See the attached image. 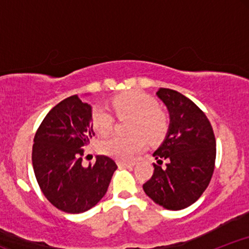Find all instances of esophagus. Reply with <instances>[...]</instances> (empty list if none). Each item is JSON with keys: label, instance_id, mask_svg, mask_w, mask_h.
<instances>
[{"label": "esophagus", "instance_id": "obj_1", "mask_svg": "<svg viewBox=\"0 0 249 249\" xmlns=\"http://www.w3.org/2000/svg\"><path fill=\"white\" fill-rule=\"evenodd\" d=\"M119 167H125V168H130L134 166V162H124V161H119L118 162Z\"/></svg>", "mask_w": 249, "mask_h": 249}]
</instances>
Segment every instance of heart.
I'll return each instance as SVG.
<instances>
[{"label":"heart","instance_id":"heart-1","mask_svg":"<svg viewBox=\"0 0 249 249\" xmlns=\"http://www.w3.org/2000/svg\"><path fill=\"white\" fill-rule=\"evenodd\" d=\"M111 108L118 118H132L128 132L133 134L128 137L113 136L103 141V153L127 161L144 150L146 145L145 136L151 142H159L166 137L170 119L152 96L136 90L126 91L111 101ZM91 124L97 133L107 136L112 130L113 118L107 108L96 107L92 111Z\"/></svg>","mask_w":249,"mask_h":249}]
</instances>
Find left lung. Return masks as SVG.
<instances>
[{
    "label": "left lung",
    "instance_id": "obj_1",
    "mask_svg": "<svg viewBox=\"0 0 249 249\" xmlns=\"http://www.w3.org/2000/svg\"><path fill=\"white\" fill-rule=\"evenodd\" d=\"M157 96L170 112L166 138L153 153L158 164L142 185L145 193L166 210H184L205 192L215 166L216 144L212 125L187 97L160 88ZM167 161L161 168L162 160Z\"/></svg>",
    "mask_w": 249,
    "mask_h": 249
}]
</instances>
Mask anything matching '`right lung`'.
Instances as JSON below:
<instances>
[{
  "label": "right lung",
  "mask_w": 249,
  "mask_h": 249,
  "mask_svg": "<svg viewBox=\"0 0 249 249\" xmlns=\"http://www.w3.org/2000/svg\"><path fill=\"white\" fill-rule=\"evenodd\" d=\"M91 107L77 95L53 107L37 128L33 145V166L39 188L51 204L65 213H83L107 193L115 160L97 156L96 162L82 165L84 146L93 137Z\"/></svg>",
  "instance_id": "right-lung-1"
}]
</instances>
